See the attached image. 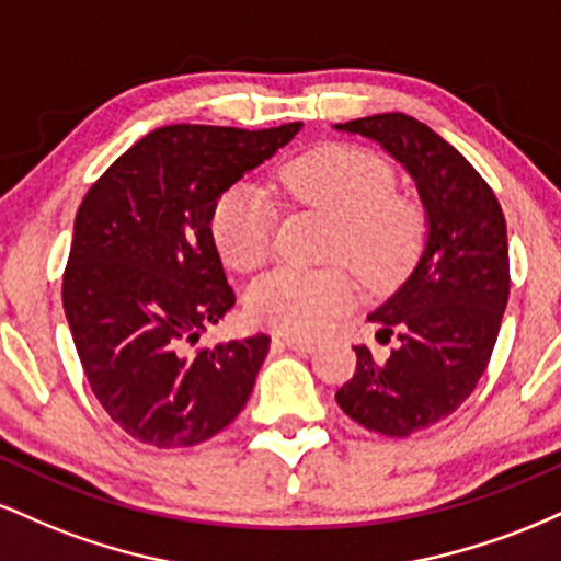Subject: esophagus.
I'll list each match as a JSON object with an SVG mask.
<instances>
[{
    "instance_id": "34e87169",
    "label": "esophagus",
    "mask_w": 561,
    "mask_h": 561,
    "mask_svg": "<svg viewBox=\"0 0 561 561\" xmlns=\"http://www.w3.org/2000/svg\"><path fill=\"white\" fill-rule=\"evenodd\" d=\"M274 343H282L289 351H298V353H311L317 351V340H308V337H295V334H276Z\"/></svg>"
}]
</instances>
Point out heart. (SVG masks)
<instances>
[{"label":"heart","instance_id":"b5f03b06","mask_svg":"<svg viewBox=\"0 0 561 561\" xmlns=\"http://www.w3.org/2000/svg\"><path fill=\"white\" fill-rule=\"evenodd\" d=\"M282 184L298 203L334 224L330 259L343 261L369 287L390 285L420 248L422 214L396 195L382 160L347 145H324L289 160ZM274 205L255 184H237L214 208L218 253L237 272H255L274 250ZM353 302L345 272L276 268L248 293L255 324L287 334H313Z\"/></svg>","mask_w":561,"mask_h":561}]
</instances>
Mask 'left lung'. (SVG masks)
Masks as SVG:
<instances>
[{
	"instance_id": "left-lung-1",
	"label": "left lung",
	"mask_w": 561,
	"mask_h": 561,
	"mask_svg": "<svg viewBox=\"0 0 561 561\" xmlns=\"http://www.w3.org/2000/svg\"><path fill=\"white\" fill-rule=\"evenodd\" d=\"M401 163L424 208L422 253L401 287L369 313L401 345L385 364L356 345V375L337 390L351 420L405 437L446 420L480 382L508 300L506 221L491 186L459 150L403 113L334 124Z\"/></svg>"
}]
</instances>
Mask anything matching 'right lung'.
Listing matches in <instances>:
<instances>
[{
  "label": "right lung",
  "instance_id": "add662e5",
  "mask_svg": "<svg viewBox=\"0 0 561 561\" xmlns=\"http://www.w3.org/2000/svg\"><path fill=\"white\" fill-rule=\"evenodd\" d=\"M300 128H156L83 197L62 308L96 401L134 440L195 446L248 403L268 334L190 351L234 306L210 224L224 192Z\"/></svg>",
  "mask_w": 561,
  "mask_h": 561
}]
</instances>
